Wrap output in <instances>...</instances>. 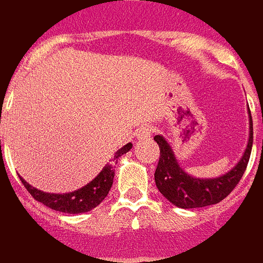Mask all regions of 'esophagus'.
I'll list each match as a JSON object with an SVG mask.
<instances>
[{"label": "esophagus", "mask_w": 263, "mask_h": 263, "mask_svg": "<svg viewBox=\"0 0 263 263\" xmlns=\"http://www.w3.org/2000/svg\"><path fill=\"white\" fill-rule=\"evenodd\" d=\"M152 126L149 125H143L141 126L139 129L137 131V138L138 139H146V138H149L151 135H152Z\"/></svg>", "instance_id": "34e87169"}]
</instances>
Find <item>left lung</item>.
<instances>
[{"label":"left lung","instance_id":"obj_1","mask_svg":"<svg viewBox=\"0 0 263 263\" xmlns=\"http://www.w3.org/2000/svg\"><path fill=\"white\" fill-rule=\"evenodd\" d=\"M249 114V138L247 148L238 163L231 171L218 177H194L179 165L173 149L162 135H155L154 139L159 145L160 158L158 167L155 171V183L160 193L163 194L172 204L180 209H197L207 207L211 204L220 203L221 200L231 193L238 182L241 180L243 172L248 166L254 131L252 118Z\"/></svg>","mask_w":263,"mask_h":263}]
</instances>
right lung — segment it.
Instances as JSON below:
<instances>
[{"mask_svg": "<svg viewBox=\"0 0 263 263\" xmlns=\"http://www.w3.org/2000/svg\"><path fill=\"white\" fill-rule=\"evenodd\" d=\"M132 148V143H126L125 146L118 149L114 155L112 162H109L104 166L103 171L98 173L97 176L92 179L91 182L87 183L86 186L81 189H77L74 192L70 193H46L39 189L33 187L29 183L21 177L25 189L31 193V196L39 203L48 205L49 209L56 210L60 213H67V214H80V213H87L90 210L96 209L98 204L107 197L109 189L112 186L114 180V165L120 156H122L126 152H129Z\"/></svg>", "mask_w": 263, "mask_h": 263, "instance_id": "add662e5", "label": "right lung"}]
</instances>
